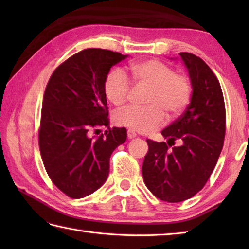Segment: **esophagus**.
Listing matches in <instances>:
<instances>
[{
  "label": "esophagus",
  "mask_w": 249,
  "mask_h": 249,
  "mask_svg": "<svg viewBox=\"0 0 249 249\" xmlns=\"http://www.w3.org/2000/svg\"><path fill=\"white\" fill-rule=\"evenodd\" d=\"M127 136H128L129 139H134L135 137H137V134L135 133V131H134L133 129H128V130H127Z\"/></svg>",
  "instance_id": "esophagus-1"
}]
</instances>
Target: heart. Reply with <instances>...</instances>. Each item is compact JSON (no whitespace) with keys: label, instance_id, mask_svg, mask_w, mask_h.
Wrapping results in <instances>:
<instances>
[{"label":"heart","instance_id":"b5f03b06","mask_svg":"<svg viewBox=\"0 0 249 249\" xmlns=\"http://www.w3.org/2000/svg\"><path fill=\"white\" fill-rule=\"evenodd\" d=\"M131 79L139 86L151 89L147 95V107H126L114 113L118 125L139 133H151L161 127L169 120L181 115L192 98V86L188 79L158 60L137 62L130 66ZM105 94L110 103L123 106L131 93V83L121 70H113L106 77Z\"/></svg>","mask_w":249,"mask_h":249}]
</instances>
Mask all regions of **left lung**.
Segmentation results:
<instances>
[{
	"instance_id": "1",
	"label": "left lung",
	"mask_w": 249,
	"mask_h": 249,
	"mask_svg": "<svg viewBox=\"0 0 249 249\" xmlns=\"http://www.w3.org/2000/svg\"><path fill=\"white\" fill-rule=\"evenodd\" d=\"M193 95L185 112L161 131L167 142L147 139L142 176L156 198L176 203L200 192L212 174L226 134V108L217 77L199 56L181 52ZM176 142L179 145L168 149Z\"/></svg>"
}]
</instances>
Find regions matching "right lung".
Segmentation results:
<instances>
[{
	"label": "right lung",
	"instance_id": "1",
	"mask_svg": "<svg viewBox=\"0 0 249 249\" xmlns=\"http://www.w3.org/2000/svg\"><path fill=\"white\" fill-rule=\"evenodd\" d=\"M127 57L89 48L55 68L45 89L38 143L52 183L72 199L93 194L106 182L112 152L127 138L124 127H109L104 84L110 68ZM107 125L105 135L89 131Z\"/></svg>",
	"mask_w": 249,
	"mask_h": 249
}]
</instances>
